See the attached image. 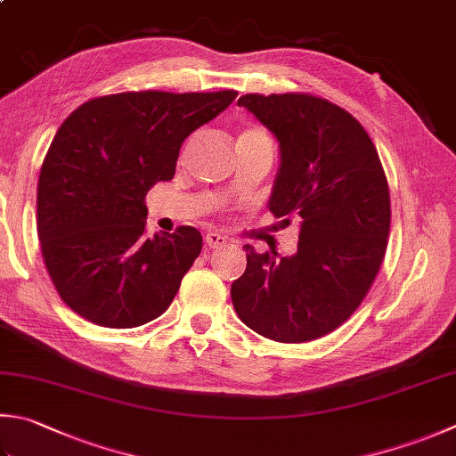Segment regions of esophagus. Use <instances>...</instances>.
<instances>
[{"label": "esophagus", "instance_id": "esophagus-1", "mask_svg": "<svg viewBox=\"0 0 456 456\" xmlns=\"http://www.w3.org/2000/svg\"><path fill=\"white\" fill-rule=\"evenodd\" d=\"M204 244L208 248H220V246H226V236L218 234V232H208L204 238Z\"/></svg>", "mask_w": 456, "mask_h": 456}]
</instances>
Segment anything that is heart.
<instances>
[{"instance_id":"heart-1","label":"heart","mask_w":456,"mask_h":456,"mask_svg":"<svg viewBox=\"0 0 456 456\" xmlns=\"http://www.w3.org/2000/svg\"><path fill=\"white\" fill-rule=\"evenodd\" d=\"M260 142H270V139L262 128H256V126L246 128V131H242V134L238 136V144H260Z\"/></svg>"}]
</instances>
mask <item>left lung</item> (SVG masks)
<instances>
[{
    "mask_svg": "<svg viewBox=\"0 0 456 456\" xmlns=\"http://www.w3.org/2000/svg\"><path fill=\"white\" fill-rule=\"evenodd\" d=\"M276 136L280 167L268 208L299 226L297 252L256 254L232 281L240 320L264 338H322L363 302L379 272L391 226L389 186L365 128L347 110L304 93L238 99Z\"/></svg>",
    "mask_w": 456,
    "mask_h": 456,
    "instance_id": "8db88e82",
    "label": "left lung"
}]
</instances>
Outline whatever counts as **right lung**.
Returning <instances> with one entry per match:
<instances>
[{
  "label": "right lung",
  "instance_id": "obj_1",
  "mask_svg": "<svg viewBox=\"0 0 456 456\" xmlns=\"http://www.w3.org/2000/svg\"><path fill=\"white\" fill-rule=\"evenodd\" d=\"M118 93L83 102L53 136L37 186V234L63 302L102 328H136L173 302L200 232L144 234V196L173 180L184 139L236 99Z\"/></svg>",
  "mask_w": 456,
  "mask_h": 456
}]
</instances>
